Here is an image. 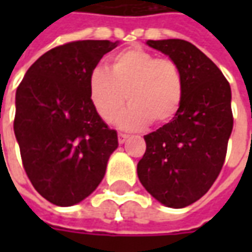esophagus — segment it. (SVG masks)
<instances>
[{"mask_svg": "<svg viewBox=\"0 0 252 252\" xmlns=\"http://www.w3.org/2000/svg\"><path fill=\"white\" fill-rule=\"evenodd\" d=\"M128 135H126V133H119V143L120 144H124V143L126 142V139H128Z\"/></svg>", "mask_w": 252, "mask_h": 252, "instance_id": "obj_1", "label": "esophagus"}]
</instances>
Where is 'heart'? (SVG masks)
<instances>
[{
    "instance_id": "b5f03b06",
    "label": "heart",
    "mask_w": 252,
    "mask_h": 252,
    "mask_svg": "<svg viewBox=\"0 0 252 252\" xmlns=\"http://www.w3.org/2000/svg\"><path fill=\"white\" fill-rule=\"evenodd\" d=\"M88 89L89 99L104 121L112 120L128 99L131 104L116 124L137 131L151 121L166 124L174 119L182 104L184 79L177 63L135 47L110 58L108 71L94 68Z\"/></svg>"
}]
</instances>
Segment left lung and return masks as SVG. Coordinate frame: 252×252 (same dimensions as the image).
I'll return each mask as SVG.
<instances>
[{"instance_id": "8db88e82", "label": "left lung", "mask_w": 252, "mask_h": 252, "mask_svg": "<svg viewBox=\"0 0 252 252\" xmlns=\"http://www.w3.org/2000/svg\"><path fill=\"white\" fill-rule=\"evenodd\" d=\"M146 44L180 67L184 97L174 119L144 136L147 148L137 163V177L162 205L185 208L200 200L221 171L233 126L231 86L220 68L189 41Z\"/></svg>"}]
</instances>
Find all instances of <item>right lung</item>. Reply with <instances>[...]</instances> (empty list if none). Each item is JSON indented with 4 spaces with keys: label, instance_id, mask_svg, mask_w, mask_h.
<instances>
[{
    "label": "right lung",
    "instance_id": "obj_1",
    "mask_svg": "<svg viewBox=\"0 0 252 252\" xmlns=\"http://www.w3.org/2000/svg\"><path fill=\"white\" fill-rule=\"evenodd\" d=\"M120 41L81 40L52 48L25 72L16 92L14 135L39 194L71 206L97 189L119 147L89 99V75Z\"/></svg>",
    "mask_w": 252,
    "mask_h": 252
}]
</instances>
